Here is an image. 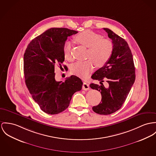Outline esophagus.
I'll list each match as a JSON object with an SVG mask.
<instances>
[{"label": "esophagus", "instance_id": "esophagus-1", "mask_svg": "<svg viewBox=\"0 0 156 156\" xmlns=\"http://www.w3.org/2000/svg\"><path fill=\"white\" fill-rule=\"evenodd\" d=\"M83 90H88L90 89V85L89 84H87L85 83H84V84L83 85V87H82Z\"/></svg>", "mask_w": 156, "mask_h": 156}]
</instances>
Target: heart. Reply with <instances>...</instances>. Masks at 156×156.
I'll return each instance as SVG.
<instances>
[{"label": "heart", "instance_id": "1", "mask_svg": "<svg viewBox=\"0 0 156 156\" xmlns=\"http://www.w3.org/2000/svg\"><path fill=\"white\" fill-rule=\"evenodd\" d=\"M75 41L88 48L87 58L85 61H78L71 67L72 73L81 77H87L94 69V64L97 67L103 66L109 60L113 52L112 43L95 33L86 30L74 38ZM71 44L66 42L63 48V54L68 60L72 59Z\"/></svg>", "mask_w": 156, "mask_h": 156}]
</instances>
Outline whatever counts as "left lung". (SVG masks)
<instances>
[{
    "instance_id": "left-lung-1",
    "label": "left lung",
    "mask_w": 156,
    "mask_h": 156,
    "mask_svg": "<svg viewBox=\"0 0 156 156\" xmlns=\"http://www.w3.org/2000/svg\"><path fill=\"white\" fill-rule=\"evenodd\" d=\"M112 39L113 52L108 62L94 72L91 78L100 81V85L90 84L92 89L101 93V101L93 110L100 115L115 113L122 106L135 80V72L132 52L127 42L108 28H104ZM108 83L106 88L104 80Z\"/></svg>"
}]
</instances>
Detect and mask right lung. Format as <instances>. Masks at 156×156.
I'll use <instances>...</instances> for the list:
<instances>
[{
	"label": "right lung",
	"mask_w": 156,
	"mask_h": 156,
	"mask_svg": "<svg viewBox=\"0 0 156 156\" xmlns=\"http://www.w3.org/2000/svg\"><path fill=\"white\" fill-rule=\"evenodd\" d=\"M78 31L65 28H51L34 38L24 55L25 82L40 108L56 115L68 108L73 94L82 89L83 82L75 75L65 82L55 80V66L65 60L63 48L68 37ZM65 70L68 68L63 66Z\"/></svg>",
	"instance_id": "right-lung-1"
}]
</instances>
